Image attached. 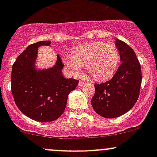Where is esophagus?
<instances>
[{
  "label": "esophagus",
  "instance_id": "obj_1",
  "mask_svg": "<svg viewBox=\"0 0 157 157\" xmlns=\"http://www.w3.org/2000/svg\"><path fill=\"white\" fill-rule=\"evenodd\" d=\"M85 82L84 81H82V80H80V81H79V83H78V86H83V85H85Z\"/></svg>",
  "mask_w": 157,
  "mask_h": 157
}]
</instances>
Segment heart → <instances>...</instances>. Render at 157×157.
I'll list each match as a JSON object with an SVG mask.
<instances>
[{"label": "heart", "instance_id": "b5f03b06", "mask_svg": "<svg viewBox=\"0 0 157 157\" xmlns=\"http://www.w3.org/2000/svg\"><path fill=\"white\" fill-rule=\"evenodd\" d=\"M119 52L116 46L105 42H91L74 49L72 54L65 55L64 61L74 74H78L83 65L96 80L111 78L119 65Z\"/></svg>", "mask_w": 157, "mask_h": 157}]
</instances>
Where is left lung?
<instances>
[{"label":"left lung","instance_id":"obj_1","mask_svg":"<svg viewBox=\"0 0 157 157\" xmlns=\"http://www.w3.org/2000/svg\"><path fill=\"white\" fill-rule=\"evenodd\" d=\"M115 46L121 64L111 80L95 84L91 104L98 115L106 118L119 117L128 112L140 94L141 68L135 52L123 41L116 39Z\"/></svg>","mask_w":157,"mask_h":157}]
</instances>
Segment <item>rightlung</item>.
Here are the masks:
<instances>
[{
	"label": "right lung",
	"mask_w": 157,
	"mask_h": 157,
	"mask_svg": "<svg viewBox=\"0 0 157 157\" xmlns=\"http://www.w3.org/2000/svg\"><path fill=\"white\" fill-rule=\"evenodd\" d=\"M50 45V41H41L29 45L17 57L11 74V91L16 105L26 116L40 122L53 121L62 115L69 93L79 83L64 77V64L58 55L54 67L36 68L38 48Z\"/></svg>",
	"instance_id": "obj_1"
}]
</instances>
